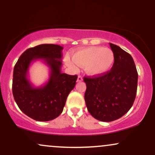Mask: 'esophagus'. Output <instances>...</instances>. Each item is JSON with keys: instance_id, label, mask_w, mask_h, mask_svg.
Instances as JSON below:
<instances>
[{"instance_id": "obj_1", "label": "esophagus", "mask_w": 155, "mask_h": 155, "mask_svg": "<svg viewBox=\"0 0 155 155\" xmlns=\"http://www.w3.org/2000/svg\"><path fill=\"white\" fill-rule=\"evenodd\" d=\"M83 81L82 76H78V79H77V81H78V82H81V81Z\"/></svg>"}]
</instances>
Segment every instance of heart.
Instances as JSON below:
<instances>
[{
  "instance_id": "obj_1",
  "label": "heart",
  "mask_w": 155,
  "mask_h": 155,
  "mask_svg": "<svg viewBox=\"0 0 155 155\" xmlns=\"http://www.w3.org/2000/svg\"><path fill=\"white\" fill-rule=\"evenodd\" d=\"M114 63V54L111 49L103 47H90L74 51L73 60L65 58V63L72 69L77 65L85 68V71L92 76L106 74Z\"/></svg>"
}]
</instances>
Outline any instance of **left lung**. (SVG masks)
Here are the masks:
<instances>
[{"label":"left lung","instance_id":"obj_1","mask_svg":"<svg viewBox=\"0 0 155 155\" xmlns=\"http://www.w3.org/2000/svg\"><path fill=\"white\" fill-rule=\"evenodd\" d=\"M109 44L114 54L111 71L98 76L84 78L88 111L102 122L118 120L130 109L138 85V72L131 55L118 46Z\"/></svg>","mask_w":155,"mask_h":155}]
</instances>
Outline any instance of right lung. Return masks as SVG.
I'll return each instance as SVG.
<instances>
[{"mask_svg": "<svg viewBox=\"0 0 155 155\" xmlns=\"http://www.w3.org/2000/svg\"><path fill=\"white\" fill-rule=\"evenodd\" d=\"M63 49L60 45L48 44L30 48L19 57L14 68V98L25 114L36 121H50L59 116L76 85L77 76L61 72ZM37 59L43 60L51 69L48 81L38 88L28 79L29 65Z\"/></svg>", "mask_w": 155, "mask_h": 155, "instance_id": "1", "label": "right lung"}]
</instances>
